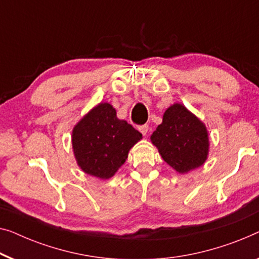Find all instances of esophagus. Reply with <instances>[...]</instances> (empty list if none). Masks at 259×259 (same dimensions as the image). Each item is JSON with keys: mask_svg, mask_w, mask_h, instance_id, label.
<instances>
[{"mask_svg": "<svg viewBox=\"0 0 259 259\" xmlns=\"http://www.w3.org/2000/svg\"><path fill=\"white\" fill-rule=\"evenodd\" d=\"M139 131H140V132H141V134H142V136H146V134H147L148 133V126L147 125H142V126H140V127H139Z\"/></svg>", "mask_w": 259, "mask_h": 259, "instance_id": "1", "label": "esophagus"}]
</instances>
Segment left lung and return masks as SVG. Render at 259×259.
Wrapping results in <instances>:
<instances>
[{
    "mask_svg": "<svg viewBox=\"0 0 259 259\" xmlns=\"http://www.w3.org/2000/svg\"><path fill=\"white\" fill-rule=\"evenodd\" d=\"M151 141L161 157L180 174L196 169L208 159L210 144L207 127L180 103L167 108Z\"/></svg>",
    "mask_w": 259,
    "mask_h": 259,
    "instance_id": "8db88e82",
    "label": "left lung"
}]
</instances>
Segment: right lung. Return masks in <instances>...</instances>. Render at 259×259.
Segmentation results:
<instances>
[{
    "mask_svg": "<svg viewBox=\"0 0 259 259\" xmlns=\"http://www.w3.org/2000/svg\"><path fill=\"white\" fill-rule=\"evenodd\" d=\"M142 134L117 117L110 103L92 107L72 130V151L85 174L107 180L117 173L128 157L131 148Z\"/></svg>",
    "mask_w": 259,
    "mask_h": 259,
    "instance_id": "right-lung-1",
    "label": "right lung"
}]
</instances>
